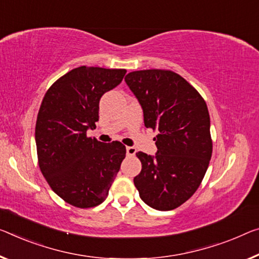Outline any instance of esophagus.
<instances>
[{
	"label": "esophagus",
	"instance_id": "34e87169",
	"mask_svg": "<svg viewBox=\"0 0 259 259\" xmlns=\"http://www.w3.org/2000/svg\"><path fill=\"white\" fill-rule=\"evenodd\" d=\"M126 153L128 156H134L135 153H137V149L134 147H126Z\"/></svg>",
	"mask_w": 259,
	"mask_h": 259
}]
</instances>
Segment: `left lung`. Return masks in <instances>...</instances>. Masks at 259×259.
I'll return each instance as SVG.
<instances>
[{
	"instance_id": "obj_1",
	"label": "left lung",
	"mask_w": 259,
	"mask_h": 259,
	"mask_svg": "<svg viewBox=\"0 0 259 259\" xmlns=\"http://www.w3.org/2000/svg\"><path fill=\"white\" fill-rule=\"evenodd\" d=\"M125 82L140 103L145 126L158 133L154 156L137 153L142 169L134 177L135 188L152 208H177L196 192L212 156L207 105L171 70L132 71Z\"/></svg>"
}]
</instances>
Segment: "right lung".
<instances>
[{
  "label": "right lung",
  "mask_w": 259,
  "mask_h": 259,
  "mask_svg": "<svg viewBox=\"0 0 259 259\" xmlns=\"http://www.w3.org/2000/svg\"><path fill=\"white\" fill-rule=\"evenodd\" d=\"M125 74L81 66L55 81L41 102L35 124L39 168L51 189L75 207L102 204L125 158L121 142L87 137L96 128L102 96Z\"/></svg>",
  "instance_id": "add662e5"
}]
</instances>
